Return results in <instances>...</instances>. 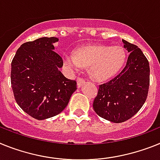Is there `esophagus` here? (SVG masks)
<instances>
[{
    "mask_svg": "<svg viewBox=\"0 0 160 160\" xmlns=\"http://www.w3.org/2000/svg\"><path fill=\"white\" fill-rule=\"evenodd\" d=\"M84 82H85V80H84V78H82V77H78V78H77V85H78L79 87H80L82 84H84Z\"/></svg>",
    "mask_w": 160,
    "mask_h": 160,
    "instance_id": "obj_1",
    "label": "esophagus"
}]
</instances>
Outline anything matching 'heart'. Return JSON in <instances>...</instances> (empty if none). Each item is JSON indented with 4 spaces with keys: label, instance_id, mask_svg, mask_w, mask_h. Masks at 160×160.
Masks as SVG:
<instances>
[{
    "label": "heart",
    "instance_id": "b5f03b06",
    "mask_svg": "<svg viewBox=\"0 0 160 160\" xmlns=\"http://www.w3.org/2000/svg\"><path fill=\"white\" fill-rule=\"evenodd\" d=\"M126 59L123 48L118 46H87L75 51L74 55H63L64 66L72 72H79L82 67H88V73L97 81L109 79L122 68Z\"/></svg>",
    "mask_w": 160,
    "mask_h": 160
}]
</instances>
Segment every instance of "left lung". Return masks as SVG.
Masks as SVG:
<instances>
[{
    "instance_id": "left-lung-1",
    "label": "left lung",
    "mask_w": 160,
    "mask_h": 160,
    "mask_svg": "<svg viewBox=\"0 0 160 160\" xmlns=\"http://www.w3.org/2000/svg\"><path fill=\"white\" fill-rule=\"evenodd\" d=\"M130 52L125 68L118 76L99 85L93 101L98 116L115 123L126 122L145 103L150 85L149 62L140 48L122 40Z\"/></svg>"
}]
</instances>
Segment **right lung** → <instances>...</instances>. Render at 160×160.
Segmentation results:
<instances>
[{
    "label": "right lung",
    "instance_id": "obj_1",
    "mask_svg": "<svg viewBox=\"0 0 160 160\" xmlns=\"http://www.w3.org/2000/svg\"><path fill=\"white\" fill-rule=\"evenodd\" d=\"M55 37L22 44L11 63V86L22 110L37 120L56 116L66 108L76 90V81L66 78L59 68L63 59L54 49Z\"/></svg>",
    "mask_w": 160,
    "mask_h": 160
}]
</instances>
